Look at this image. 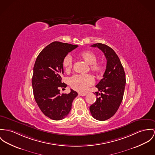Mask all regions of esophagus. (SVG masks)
Instances as JSON below:
<instances>
[{
  "mask_svg": "<svg viewBox=\"0 0 155 155\" xmlns=\"http://www.w3.org/2000/svg\"><path fill=\"white\" fill-rule=\"evenodd\" d=\"M78 94L80 95H81V96H85V95H87V94H86V93H78Z\"/></svg>",
  "mask_w": 155,
  "mask_h": 155,
  "instance_id": "34e87169",
  "label": "esophagus"
}]
</instances>
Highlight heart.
Listing matches in <instances>:
<instances>
[{"mask_svg": "<svg viewBox=\"0 0 155 155\" xmlns=\"http://www.w3.org/2000/svg\"><path fill=\"white\" fill-rule=\"evenodd\" d=\"M80 58L90 65V68L96 74L103 71V65L101 62L97 61V57L95 53L91 51H84L78 54ZM73 61L72 57L68 54L63 59L62 65L65 71H70L72 67ZM94 80L91 75L79 74L75 75L70 79V85L72 89L78 92H85L87 88L94 84Z\"/></svg>", "mask_w": 155, "mask_h": 155, "instance_id": "b5f03b06", "label": "heart"}]
</instances>
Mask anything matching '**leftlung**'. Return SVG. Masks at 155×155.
I'll return each mask as SVG.
<instances>
[{
	"mask_svg": "<svg viewBox=\"0 0 155 155\" xmlns=\"http://www.w3.org/2000/svg\"><path fill=\"white\" fill-rule=\"evenodd\" d=\"M92 47L99 48L104 54L107 65L103 78L96 85L100 95L90 107L92 116L97 120L104 121L113 116L122 101L126 85V75L119 57L114 51L105 44L97 43ZM94 93V94H95Z\"/></svg>",
	"mask_w": 155,
	"mask_h": 155,
	"instance_id": "8db88e82",
	"label": "left lung"
}]
</instances>
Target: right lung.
<instances>
[{
    "label": "right lung",
    "instance_id": "1",
    "mask_svg": "<svg viewBox=\"0 0 155 155\" xmlns=\"http://www.w3.org/2000/svg\"><path fill=\"white\" fill-rule=\"evenodd\" d=\"M78 45L55 41L38 55L34 67L32 84L35 101L41 111L54 120L64 119L71 109L72 103L78 93L71 89L69 94H60L64 74V58Z\"/></svg>",
    "mask_w": 155,
    "mask_h": 155
}]
</instances>
